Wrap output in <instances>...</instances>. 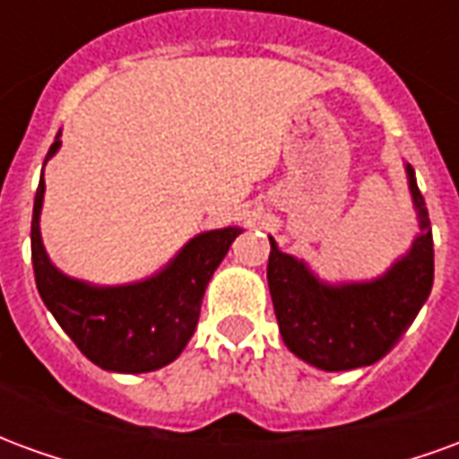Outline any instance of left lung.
<instances>
[{
    "instance_id": "left-lung-1",
    "label": "left lung",
    "mask_w": 459,
    "mask_h": 459,
    "mask_svg": "<svg viewBox=\"0 0 459 459\" xmlns=\"http://www.w3.org/2000/svg\"><path fill=\"white\" fill-rule=\"evenodd\" d=\"M408 184L420 219L411 253L384 278L329 288L302 260L280 253L270 238L268 285L280 334L292 354L325 371H349L378 361L403 337L433 290V233L423 194L408 164Z\"/></svg>"
}]
</instances>
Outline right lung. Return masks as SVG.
Here are the masks:
<instances>
[{"mask_svg":"<svg viewBox=\"0 0 459 459\" xmlns=\"http://www.w3.org/2000/svg\"><path fill=\"white\" fill-rule=\"evenodd\" d=\"M58 144L56 137L46 160ZM44 189L41 177L31 219V263L39 295L61 329L105 371L144 374L174 361L194 334L206 285L240 229L229 226L191 238L169 268L144 282L91 288L65 278L46 255L39 230Z\"/></svg>","mask_w":459,"mask_h":459,"instance_id":"1","label":"right lung"}]
</instances>
